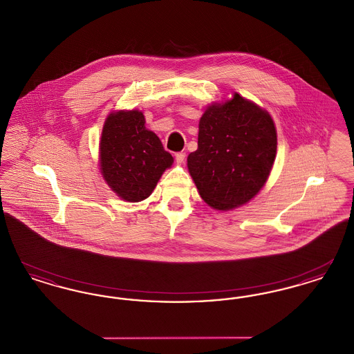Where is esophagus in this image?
Returning a JSON list of instances; mask_svg holds the SVG:
<instances>
[{
    "instance_id": "obj_1",
    "label": "esophagus",
    "mask_w": 354,
    "mask_h": 354,
    "mask_svg": "<svg viewBox=\"0 0 354 354\" xmlns=\"http://www.w3.org/2000/svg\"><path fill=\"white\" fill-rule=\"evenodd\" d=\"M175 159H176V163H178V165H182V163L185 162V152H178V153L175 155Z\"/></svg>"
}]
</instances>
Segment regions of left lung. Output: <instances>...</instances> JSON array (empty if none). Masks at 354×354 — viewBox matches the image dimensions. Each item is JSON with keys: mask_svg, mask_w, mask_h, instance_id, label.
Here are the masks:
<instances>
[{"mask_svg": "<svg viewBox=\"0 0 354 354\" xmlns=\"http://www.w3.org/2000/svg\"><path fill=\"white\" fill-rule=\"evenodd\" d=\"M277 149L270 114L235 94L199 122L198 150L187 158L203 201L220 211L250 202L266 185Z\"/></svg>", "mask_w": 354, "mask_h": 354, "instance_id": "8db88e82", "label": "left lung"}]
</instances>
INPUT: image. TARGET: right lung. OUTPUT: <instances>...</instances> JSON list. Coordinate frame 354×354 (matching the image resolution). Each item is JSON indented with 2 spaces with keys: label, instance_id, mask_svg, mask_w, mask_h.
I'll list each match as a JSON object with an SVG mask.
<instances>
[{
  "label": "right lung",
  "instance_id": "add662e5",
  "mask_svg": "<svg viewBox=\"0 0 354 354\" xmlns=\"http://www.w3.org/2000/svg\"><path fill=\"white\" fill-rule=\"evenodd\" d=\"M145 122L138 110L118 111L109 115L102 130V175L126 202L149 198L163 171L174 162Z\"/></svg>",
  "mask_w": 354,
  "mask_h": 354
}]
</instances>
